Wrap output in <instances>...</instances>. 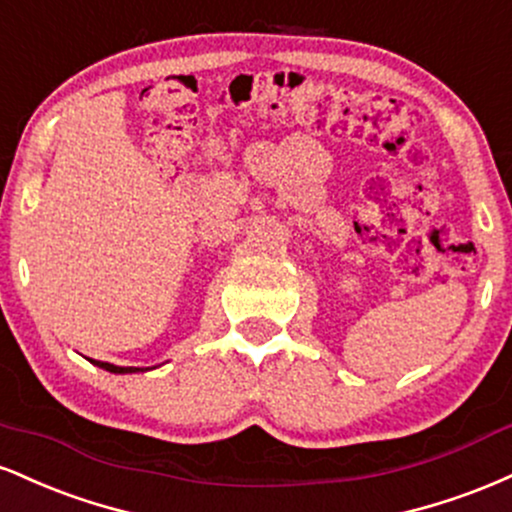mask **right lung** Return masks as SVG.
I'll return each instance as SVG.
<instances>
[{
  "instance_id": "right-lung-1",
  "label": "right lung",
  "mask_w": 512,
  "mask_h": 512,
  "mask_svg": "<svg viewBox=\"0 0 512 512\" xmlns=\"http://www.w3.org/2000/svg\"><path fill=\"white\" fill-rule=\"evenodd\" d=\"M90 364H95L98 369L110 371V374H138V371H150V369H141V366H117L110 362H98V359H90ZM155 369V366H153Z\"/></svg>"
}]
</instances>
